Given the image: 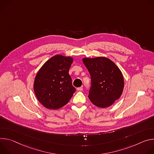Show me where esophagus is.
I'll use <instances>...</instances> for the list:
<instances>
[{
	"instance_id": "34e87169",
	"label": "esophagus",
	"mask_w": 154,
	"mask_h": 154,
	"mask_svg": "<svg viewBox=\"0 0 154 154\" xmlns=\"http://www.w3.org/2000/svg\"><path fill=\"white\" fill-rule=\"evenodd\" d=\"M82 90H83V89H82V87L77 88V91H82Z\"/></svg>"
}]
</instances>
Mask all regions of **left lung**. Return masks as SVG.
<instances>
[{
    "mask_svg": "<svg viewBox=\"0 0 154 154\" xmlns=\"http://www.w3.org/2000/svg\"><path fill=\"white\" fill-rule=\"evenodd\" d=\"M82 62L91 78L89 100L101 108L111 106L121 97L124 91V80L121 70L105 57H84Z\"/></svg>",
    "mask_w": 154,
    "mask_h": 154,
    "instance_id": "left-lung-1",
    "label": "left lung"
}]
</instances>
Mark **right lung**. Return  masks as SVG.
Listing matches in <instances>:
<instances>
[{"label":"right lung","mask_w":154,"mask_h":154,"mask_svg":"<svg viewBox=\"0 0 154 154\" xmlns=\"http://www.w3.org/2000/svg\"><path fill=\"white\" fill-rule=\"evenodd\" d=\"M73 58L57 54L51 57L40 68L33 82V91L40 103L49 109L65 106L75 88L68 74Z\"/></svg>","instance_id":"obj_1"}]
</instances>
